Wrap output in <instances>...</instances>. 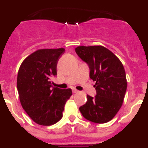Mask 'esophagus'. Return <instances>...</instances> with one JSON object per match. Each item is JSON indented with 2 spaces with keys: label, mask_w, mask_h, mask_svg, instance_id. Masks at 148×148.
Instances as JSON below:
<instances>
[{
  "label": "esophagus",
  "mask_w": 148,
  "mask_h": 148,
  "mask_svg": "<svg viewBox=\"0 0 148 148\" xmlns=\"http://www.w3.org/2000/svg\"><path fill=\"white\" fill-rule=\"evenodd\" d=\"M78 92H79L78 90H75V89H73V93H78Z\"/></svg>",
  "instance_id": "esophagus-1"
}]
</instances>
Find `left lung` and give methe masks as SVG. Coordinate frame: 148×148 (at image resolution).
Returning <instances> with one entry per match:
<instances>
[{
	"label": "left lung",
	"instance_id": "obj_1",
	"mask_svg": "<svg viewBox=\"0 0 148 148\" xmlns=\"http://www.w3.org/2000/svg\"><path fill=\"white\" fill-rule=\"evenodd\" d=\"M90 68V78L95 82V97L87 95L85 104L79 108L82 116L98 124L108 122L122 105L127 90L123 64L111 51L102 46H80L75 49Z\"/></svg>",
	"mask_w": 148,
	"mask_h": 148
}]
</instances>
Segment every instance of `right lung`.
Wrapping results in <instances>:
<instances>
[{
  "instance_id": "add662e5",
  "label": "right lung",
  "mask_w": 148,
  "mask_h": 148,
  "mask_svg": "<svg viewBox=\"0 0 148 148\" xmlns=\"http://www.w3.org/2000/svg\"><path fill=\"white\" fill-rule=\"evenodd\" d=\"M64 48L35 51L22 62L18 73L17 88L22 108L40 125H52L63 116L71 89L52 86L51 78L57 75V64Z\"/></svg>"
}]
</instances>
